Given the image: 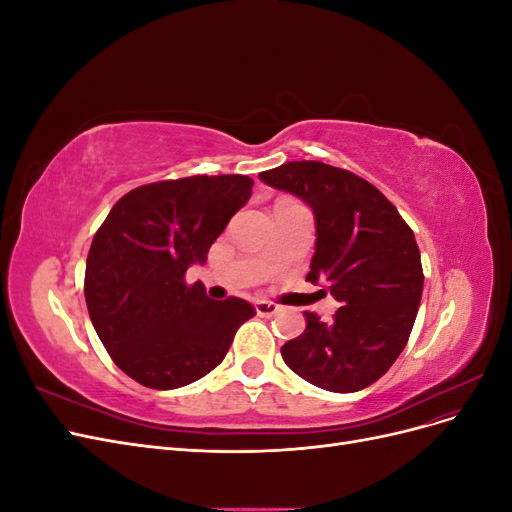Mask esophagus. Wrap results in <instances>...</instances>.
I'll return each mask as SVG.
<instances>
[{
	"instance_id": "esophagus-1",
	"label": "esophagus",
	"mask_w": 512,
	"mask_h": 512,
	"mask_svg": "<svg viewBox=\"0 0 512 512\" xmlns=\"http://www.w3.org/2000/svg\"><path fill=\"white\" fill-rule=\"evenodd\" d=\"M254 307H256V314L258 316H275L277 312H280V305L273 303V301H265V299L256 301Z\"/></svg>"
}]
</instances>
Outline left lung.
<instances>
[{"label": "left lung", "mask_w": 512, "mask_h": 512, "mask_svg": "<svg viewBox=\"0 0 512 512\" xmlns=\"http://www.w3.org/2000/svg\"><path fill=\"white\" fill-rule=\"evenodd\" d=\"M312 207L316 252L307 282L342 303L331 322L305 312V331L282 346L286 365L320 389L374 384L406 348L423 294L412 228L378 188L324 162H286L258 175Z\"/></svg>", "instance_id": "left-lung-1"}]
</instances>
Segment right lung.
Instances as JSON below:
<instances>
[{
    "label": "right lung",
    "instance_id": "right-lung-1",
    "mask_svg": "<svg viewBox=\"0 0 512 512\" xmlns=\"http://www.w3.org/2000/svg\"><path fill=\"white\" fill-rule=\"evenodd\" d=\"M245 175H194L147 183L121 196L98 228L85 267L89 318L115 365L149 389L207 376L256 309L213 301L185 284L252 196Z\"/></svg>",
    "mask_w": 512,
    "mask_h": 512
}]
</instances>
